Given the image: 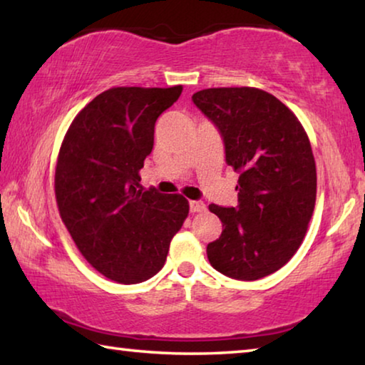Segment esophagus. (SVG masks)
<instances>
[{
  "label": "esophagus",
  "mask_w": 365,
  "mask_h": 365,
  "mask_svg": "<svg viewBox=\"0 0 365 365\" xmlns=\"http://www.w3.org/2000/svg\"><path fill=\"white\" fill-rule=\"evenodd\" d=\"M190 211L191 212H202V211H206V205L201 200H193V201H190Z\"/></svg>",
  "instance_id": "1"
}]
</instances>
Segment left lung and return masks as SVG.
Instances as JSON below:
<instances>
[{
  "mask_svg": "<svg viewBox=\"0 0 365 365\" xmlns=\"http://www.w3.org/2000/svg\"><path fill=\"white\" fill-rule=\"evenodd\" d=\"M222 135L225 160L240 172L238 206H209L222 222L207 259L230 279L257 280L298 251L316 205V160L304 128L267 91L207 88L191 96Z\"/></svg>",
  "mask_w": 365,
  "mask_h": 365,
  "instance_id": "left-lung-1",
  "label": "left lung"
}]
</instances>
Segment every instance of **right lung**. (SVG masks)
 Here are the masks:
<instances>
[{
  "label": "right lung",
  "instance_id": "1",
  "mask_svg": "<svg viewBox=\"0 0 365 365\" xmlns=\"http://www.w3.org/2000/svg\"><path fill=\"white\" fill-rule=\"evenodd\" d=\"M182 93L117 86L80 110L61 146L54 191L78 251L108 279L132 285L163 269L188 215L182 195L143 190L138 172L154 145V123Z\"/></svg>",
  "mask_w": 365,
  "mask_h": 365
}]
</instances>
